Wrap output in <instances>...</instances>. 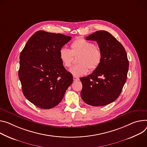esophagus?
<instances>
[{
	"label": "esophagus",
	"mask_w": 147,
	"mask_h": 147,
	"mask_svg": "<svg viewBox=\"0 0 147 147\" xmlns=\"http://www.w3.org/2000/svg\"><path fill=\"white\" fill-rule=\"evenodd\" d=\"M73 80H74V81H78V80H79V78L74 76V77H73Z\"/></svg>",
	"instance_id": "obj_1"
}]
</instances>
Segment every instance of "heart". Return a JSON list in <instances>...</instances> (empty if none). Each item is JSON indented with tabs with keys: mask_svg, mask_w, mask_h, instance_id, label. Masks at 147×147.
<instances>
[{
	"mask_svg": "<svg viewBox=\"0 0 147 147\" xmlns=\"http://www.w3.org/2000/svg\"><path fill=\"white\" fill-rule=\"evenodd\" d=\"M71 50L65 47L60 49L59 57L65 67H70L73 56H77L78 64L73 66L70 73L75 77L86 75L89 70H95L100 65L102 60L101 49L94 44L86 40L78 38L71 44Z\"/></svg>",
	"mask_w": 147,
	"mask_h": 147,
	"instance_id": "heart-1",
	"label": "heart"
}]
</instances>
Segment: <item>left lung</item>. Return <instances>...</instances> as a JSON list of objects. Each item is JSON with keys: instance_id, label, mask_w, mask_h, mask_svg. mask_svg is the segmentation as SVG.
<instances>
[{"instance_id": "obj_1", "label": "left lung", "mask_w": 147, "mask_h": 147, "mask_svg": "<svg viewBox=\"0 0 147 147\" xmlns=\"http://www.w3.org/2000/svg\"><path fill=\"white\" fill-rule=\"evenodd\" d=\"M96 41L102 60L91 74L80 78L83 84L81 97L87 104L104 106L114 101L126 82L129 62L123 45L109 32L96 31L86 37Z\"/></svg>"}]
</instances>
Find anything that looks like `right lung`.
Segmentation results:
<instances>
[{
  "instance_id": "1",
  "label": "right lung",
  "mask_w": 147,
  "mask_h": 147,
  "mask_svg": "<svg viewBox=\"0 0 147 147\" xmlns=\"http://www.w3.org/2000/svg\"><path fill=\"white\" fill-rule=\"evenodd\" d=\"M71 37L38 30L28 40L20 55L19 78L25 97L38 107L50 109L62 100L73 83L59 57L60 49Z\"/></svg>"
}]
</instances>
